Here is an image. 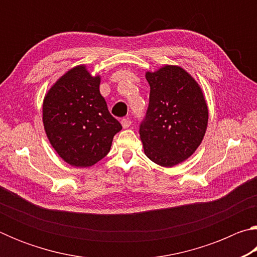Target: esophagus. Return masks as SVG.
Returning <instances> with one entry per match:
<instances>
[{
	"label": "esophagus",
	"instance_id": "esophagus-1",
	"mask_svg": "<svg viewBox=\"0 0 257 257\" xmlns=\"http://www.w3.org/2000/svg\"><path fill=\"white\" fill-rule=\"evenodd\" d=\"M121 124H122L123 128H129L130 125H132V120L128 118H123L122 120H121Z\"/></svg>",
	"mask_w": 257,
	"mask_h": 257
}]
</instances>
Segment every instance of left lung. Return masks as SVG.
<instances>
[{"label":"left lung","instance_id":"obj_1","mask_svg":"<svg viewBox=\"0 0 257 257\" xmlns=\"http://www.w3.org/2000/svg\"><path fill=\"white\" fill-rule=\"evenodd\" d=\"M150 104L139 135L147 158L162 167L181 163L205 135L208 110L201 87L178 66L146 72Z\"/></svg>","mask_w":257,"mask_h":257}]
</instances>
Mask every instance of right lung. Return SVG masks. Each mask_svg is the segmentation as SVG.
I'll use <instances>...</instances> for the list:
<instances>
[{"instance_id":"right-lung-1","label":"right lung","mask_w":257,"mask_h":257,"mask_svg":"<svg viewBox=\"0 0 257 257\" xmlns=\"http://www.w3.org/2000/svg\"><path fill=\"white\" fill-rule=\"evenodd\" d=\"M101 77L77 66L59 78L43 102V123L51 145L67 163L92 167L110 152L122 125L99 93Z\"/></svg>"}]
</instances>
